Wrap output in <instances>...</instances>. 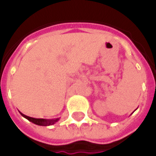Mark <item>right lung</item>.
I'll use <instances>...</instances> for the list:
<instances>
[{"label":"right lung","mask_w":156,"mask_h":156,"mask_svg":"<svg viewBox=\"0 0 156 156\" xmlns=\"http://www.w3.org/2000/svg\"><path fill=\"white\" fill-rule=\"evenodd\" d=\"M20 114L23 116L24 118H26L27 119H28L30 122H32L33 124H37V125H41V126H49V125H52L54 124L55 123H57L58 120H59V118H57V119H36V118L29 117V116H27V115H23L22 113L20 112Z\"/></svg>","instance_id":"add662e5"}]
</instances>
